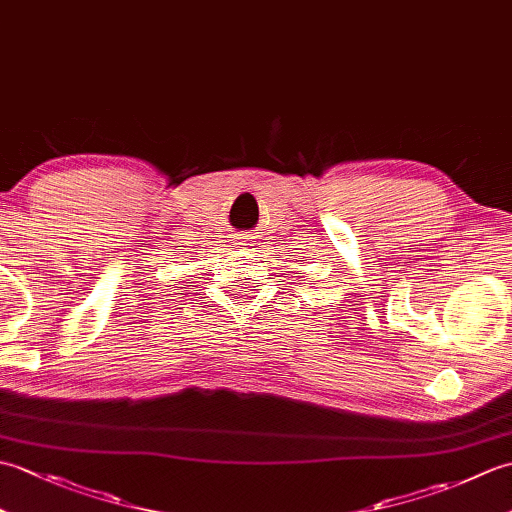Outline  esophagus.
Masks as SVG:
<instances>
[{
  "instance_id": "34e87169",
  "label": "esophagus",
  "mask_w": 512,
  "mask_h": 512,
  "mask_svg": "<svg viewBox=\"0 0 512 512\" xmlns=\"http://www.w3.org/2000/svg\"><path fill=\"white\" fill-rule=\"evenodd\" d=\"M242 239H244V242H248V239H253V237H242ZM246 246H248V244H246Z\"/></svg>"
}]
</instances>
